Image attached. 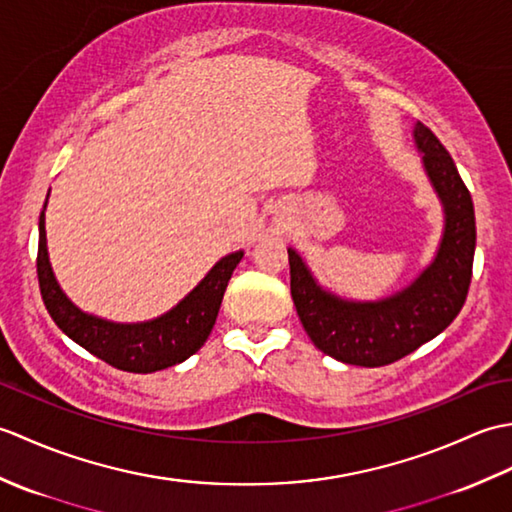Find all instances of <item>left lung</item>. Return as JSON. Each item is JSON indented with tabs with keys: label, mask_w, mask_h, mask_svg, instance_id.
I'll use <instances>...</instances> for the list:
<instances>
[{
	"label": "left lung",
	"mask_w": 512,
	"mask_h": 512,
	"mask_svg": "<svg viewBox=\"0 0 512 512\" xmlns=\"http://www.w3.org/2000/svg\"><path fill=\"white\" fill-rule=\"evenodd\" d=\"M424 171L444 206V233L433 262L396 295L347 301L323 290L288 248L290 295L310 341L336 361L383 367L418 350L458 317L471 286L475 211L458 167L429 127H413Z\"/></svg>",
	"instance_id": "obj_1"
}]
</instances>
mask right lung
Wrapping results in <instances>:
<instances>
[{
	"instance_id": "right-lung-1",
	"label": "right lung",
	"mask_w": 512,
	"mask_h": 512,
	"mask_svg": "<svg viewBox=\"0 0 512 512\" xmlns=\"http://www.w3.org/2000/svg\"><path fill=\"white\" fill-rule=\"evenodd\" d=\"M43 211H46V204H43ZM43 211L39 215L37 250L41 299L52 321L74 343H79L107 365L134 374H151L178 365L206 343L220 312L228 279L239 259L244 257V250L222 257L200 284L162 317L145 323H114L79 310L63 295L48 259Z\"/></svg>"
}]
</instances>
